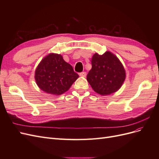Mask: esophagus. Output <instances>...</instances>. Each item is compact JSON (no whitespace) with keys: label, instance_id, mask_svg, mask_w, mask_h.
Returning a JSON list of instances; mask_svg holds the SVG:
<instances>
[{"label":"esophagus","instance_id":"esophagus-1","mask_svg":"<svg viewBox=\"0 0 159 159\" xmlns=\"http://www.w3.org/2000/svg\"><path fill=\"white\" fill-rule=\"evenodd\" d=\"M80 76L83 77V78H85V77L86 76V72H85V71L81 72V73L80 74Z\"/></svg>","mask_w":159,"mask_h":159}]
</instances>
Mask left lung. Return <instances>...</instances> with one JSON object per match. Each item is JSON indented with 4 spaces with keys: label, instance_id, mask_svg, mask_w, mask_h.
<instances>
[{
    "label": "left lung",
    "instance_id": "left-lung-1",
    "mask_svg": "<svg viewBox=\"0 0 159 159\" xmlns=\"http://www.w3.org/2000/svg\"><path fill=\"white\" fill-rule=\"evenodd\" d=\"M91 66L87 80L96 93L107 95L121 88L126 78L125 70L113 53L107 51L102 55L95 53L91 58Z\"/></svg>",
    "mask_w": 159,
    "mask_h": 159
}]
</instances>
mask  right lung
Wrapping results in <instances>:
<instances>
[{
	"instance_id": "add662e5",
	"label": "right lung",
	"mask_w": 159,
	"mask_h": 159,
	"mask_svg": "<svg viewBox=\"0 0 159 159\" xmlns=\"http://www.w3.org/2000/svg\"><path fill=\"white\" fill-rule=\"evenodd\" d=\"M78 78V74L64 61L62 56L54 53H50L41 60L34 75L39 88L54 95L66 92Z\"/></svg>"
}]
</instances>
